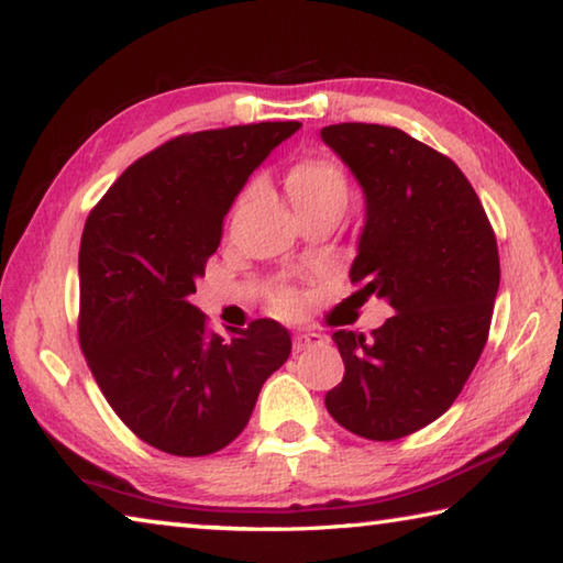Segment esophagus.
I'll return each mask as SVG.
<instances>
[{
  "mask_svg": "<svg viewBox=\"0 0 563 563\" xmlns=\"http://www.w3.org/2000/svg\"><path fill=\"white\" fill-rule=\"evenodd\" d=\"M322 342H325V338L320 335V332H298V335H295V350H308V347H316V345H322Z\"/></svg>",
  "mask_w": 563,
  "mask_h": 563,
  "instance_id": "34e87169",
  "label": "esophagus"
}]
</instances>
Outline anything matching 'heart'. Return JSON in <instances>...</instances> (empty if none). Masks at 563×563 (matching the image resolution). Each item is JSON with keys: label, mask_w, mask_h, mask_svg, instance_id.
<instances>
[{"label": "heart", "mask_w": 563, "mask_h": 563, "mask_svg": "<svg viewBox=\"0 0 563 563\" xmlns=\"http://www.w3.org/2000/svg\"><path fill=\"white\" fill-rule=\"evenodd\" d=\"M285 194L298 218L318 211H332V208H345L350 184L347 174L342 170L338 161L328 156H305L298 158L290 168L285 170ZM251 190H245L241 201ZM273 308L278 312H295L298 310V295L288 288H278L273 292Z\"/></svg>", "instance_id": "obj_1"}]
</instances>
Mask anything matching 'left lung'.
<instances>
[{"label": "left lung", "instance_id": "1", "mask_svg": "<svg viewBox=\"0 0 563 563\" xmlns=\"http://www.w3.org/2000/svg\"><path fill=\"white\" fill-rule=\"evenodd\" d=\"M365 194L350 280L393 305L373 338L332 332L345 377L325 395L338 424L389 442L460 397L489 338L499 251L479 196L452 158L379 123L320 131Z\"/></svg>", "mask_w": 563, "mask_h": 563}]
</instances>
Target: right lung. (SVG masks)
Instances as JSON below:
<instances>
[{
  "mask_svg": "<svg viewBox=\"0 0 563 563\" xmlns=\"http://www.w3.org/2000/svg\"><path fill=\"white\" fill-rule=\"evenodd\" d=\"M300 121L180 133L141 156L87 218L79 247V342L129 430L176 456H206L245 430L290 332L261 318L231 338L188 295L221 245L247 176Z\"/></svg>",
  "mask_w": 563,
  "mask_h": 563,
  "instance_id": "obj_1",
  "label": "right lung"
}]
</instances>
